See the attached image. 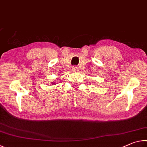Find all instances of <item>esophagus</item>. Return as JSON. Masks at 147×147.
<instances>
[{
  "instance_id": "esophagus-1",
  "label": "esophagus",
  "mask_w": 147,
  "mask_h": 147,
  "mask_svg": "<svg viewBox=\"0 0 147 147\" xmlns=\"http://www.w3.org/2000/svg\"><path fill=\"white\" fill-rule=\"evenodd\" d=\"M78 67L74 66V67H73V71H78Z\"/></svg>"
}]
</instances>
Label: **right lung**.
I'll return each mask as SVG.
<instances>
[{"instance_id": "1", "label": "right lung", "mask_w": 147, "mask_h": 147, "mask_svg": "<svg viewBox=\"0 0 147 147\" xmlns=\"http://www.w3.org/2000/svg\"><path fill=\"white\" fill-rule=\"evenodd\" d=\"M52 85H53V86L56 85V82H53V83H52Z\"/></svg>"}]
</instances>
